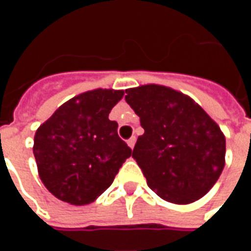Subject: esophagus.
<instances>
[{
	"instance_id": "esophagus-1",
	"label": "esophagus",
	"mask_w": 251,
	"mask_h": 251,
	"mask_svg": "<svg viewBox=\"0 0 251 251\" xmlns=\"http://www.w3.org/2000/svg\"><path fill=\"white\" fill-rule=\"evenodd\" d=\"M127 145H129V147L133 149V148H134V145H136V137H134V136L130 137V138L127 140Z\"/></svg>"
}]
</instances>
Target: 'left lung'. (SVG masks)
I'll use <instances>...</instances> for the list:
<instances>
[{
    "label": "left lung",
    "mask_w": 251,
    "mask_h": 251,
    "mask_svg": "<svg viewBox=\"0 0 251 251\" xmlns=\"http://www.w3.org/2000/svg\"><path fill=\"white\" fill-rule=\"evenodd\" d=\"M145 133L133 158L161 199L189 204L203 198L225 167L226 138L194 99L174 88L147 84L126 90Z\"/></svg>",
    "instance_id": "8db88e82"
}]
</instances>
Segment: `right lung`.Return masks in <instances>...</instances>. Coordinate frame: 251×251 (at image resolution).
I'll list each match as a JSON object with an SVG mask.
<instances>
[{"instance_id": "1", "label": "right lung", "mask_w": 251, "mask_h": 251, "mask_svg": "<svg viewBox=\"0 0 251 251\" xmlns=\"http://www.w3.org/2000/svg\"><path fill=\"white\" fill-rule=\"evenodd\" d=\"M122 90L97 88L79 94L36 130L33 154L43 184L57 199L88 204L114 181L131 156L118 136V124L109 120Z\"/></svg>"}]
</instances>
